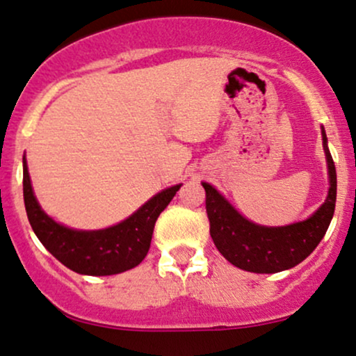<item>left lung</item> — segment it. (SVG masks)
<instances>
[{"mask_svg":"<svg viewBox=\"0 0 356 356\" xmlns=\"http://www.w3.org/2000/svg\"><path fill=\"white\" fill-rule=\"evenodd\" d=\"M323 146L330 175L328 196L310 218L300 223L288 227L254 225L243 218L215 188L203 183L213 243L232 265L253 273H278L302 263L318 246L337 203V170L328 152L325 129Z\"/></svg>","mask_w":356,"mask_h":356,"instance_id":"1","label":"left lung"}]
</instances>
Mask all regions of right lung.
Listing matches in <instances>:
<instances>
[{
    "mask_svg": "<svg viewBox=\"0 0 356 356\" xmlns=\"http://www.w3.org/2000/svg\"><path fill=\"white\" fill-rule=\"evenodd\" d=\"M179 186L181 185L171 186L154 195L140 210L115 227L96 232H78L56 223L41 210L33 195L26 161L23 163L24 207L38 240L70 270L93 277L123 273L145 260L152 243L154 223L177 195Z\"/></svg>",
    "mask_w": 356,
    "mask_h": 356,
    "instance_id": "right-lung-1",
    "label": "right lung"
}]
</instances>
